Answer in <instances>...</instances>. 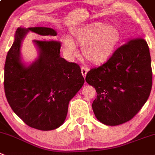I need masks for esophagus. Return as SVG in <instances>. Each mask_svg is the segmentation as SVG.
I'll return each instance as SVG.
<instances>
[{
    "mask_svg": "<svg viewBox=\"0 0 155 155\" xmlns=\"http://www.w3.org/2000/svg\"><path fill=\"white\" fill-rule=\"evenodd\" d=\"M88 71V68L87 67H81V73H82V75H83L84 78H85L86 77V74L87 73Z\"/></svg>",
    "mask_w": 155,
    "mask_h": 155,
    "instance_id": "34e87169",
    "label": "esophagus"
}]
</instances>
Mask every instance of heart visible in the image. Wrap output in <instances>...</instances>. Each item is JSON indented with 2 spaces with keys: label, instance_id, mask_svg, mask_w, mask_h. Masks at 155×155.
<instances>
[{
  "label": "heart",
  "instance_id": "heart-1",
  "mask_svg": "<svg viewBox=\"0 0 155 155\" xmlns=\"http://www.w3.org/2000/svg\"><path fill=\"white\" fill-rule=\"evenodd\" d=\"M74 40L82 45V54L88 61L100 63L105 61L114 51L121 38L120 32L114 26L103 23L83 25L71 31ZM64 54L72 57L77 54L76 45L69 36L61 37Z\"/></svg>",
  "mask_w": 155,
  "mask_h": 155
}]
</instances>
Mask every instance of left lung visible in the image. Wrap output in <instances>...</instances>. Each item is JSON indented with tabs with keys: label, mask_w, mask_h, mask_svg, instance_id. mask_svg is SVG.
I'll return each mask as SVG.
<instances>
[{
	"label": "left lung",
	"mask_w": 155,
	"mask_h": 155,
	"mask_svg": "<svg viewBox=\"0 0 155 155\" xmlns=\"http://www.w3.org/2000/svg\"><path fill=\"white\" fill-rule=\"evenodd\" d=\"M95 87L92 104L95 116L107 126L131 120L146 103L152 87L151 55L142 38L129 39L85 78Z\"/></svg>",
	"instance_id": "8db88e82"
}]
</instances>
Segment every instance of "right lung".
I'll return each mask as SVG.
<instances>
[{
  "mask_svg": "<svg viewBox=\"0 0 155 155\" xmlns=\"http://www.w3.org/2000/svg\"><path fill=\"white\" fill-rule=\"evenodd\" d=\"M29 31L54 36L47 27L18 28L4 64V86L13 111L29 127L42 131L55 129L67 116L69 101L82 87L84 79L80 66L60 56L61 42L35 40L39 58L29 67L20 61L21 42Z\"/></svg>",
  "mask_w": 155,
  "mask_h": 155,
  "instance_id": "add662e5",
  "label": "right lung"
}]
</instances>
